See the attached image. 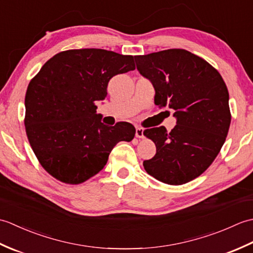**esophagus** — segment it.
<instances>
[{
	"label": "esophagus",
	"instance_id": "34e87169",
	"mask_svg": "<svg viewBox=\"0 0 253 253\" xmlns=\"http://www.w3.org/2000/svg\"><path fill=\"white\" fill-rule=\"evenodd\" d=\"M136 137L137 138H143V129L140 127L136 128Z\"/></svg>",
	"mask_w": 253,
	"mask_h": 253
}]
</instances>
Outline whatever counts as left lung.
<instances>
[{
	"mask_svg": "<svg viewBox=\"0 0 253 253\" xmlns=\"http://www.w3.org/2000/svg\"><path fill=\"white\" fill-rule=\"evenodd\" d=\"M137 69L152 83L154 103L175 111L177 125L146 129L157 153L143 161L149 175L168 185H182L206 171L221 151L230 120L228 90L215 68L184 49L136 55Z\"/></svg>",
	"mask_w": 253,
	"mask_h": 253,
	"instance_id": "obj_1",
	"label": "left lung"
}]
</instances>
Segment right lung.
Instances as JSON below:
<instances>
[{
  "mask_svg": "<svg viewBox=\"0 0 253 253\" xmlns=\"http://www.w3.org/2000/svg\"><path fill=\"white\" fill-rule=\"evenodd\" d=\"M136 68L132 55L102 49L57 53L30 80L25 128L42 168L64 184L78 185L104 168L112 149L131 141L130 123H101L95 101L104 100L115 75Z\"/></svg>",
  "mask_w": 253,
  "mask_h": 253,
  "instance_id": "add662e5",
  "label": "right lung"
}]
</instances>
